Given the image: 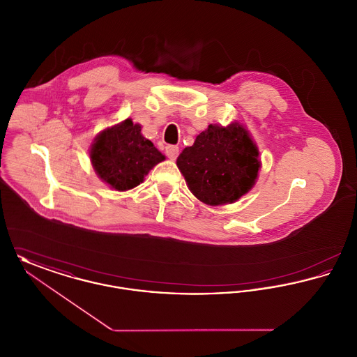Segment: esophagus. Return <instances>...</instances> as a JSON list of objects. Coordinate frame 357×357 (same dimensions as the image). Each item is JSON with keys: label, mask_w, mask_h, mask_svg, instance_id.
Wrapping results in <instances>:
<instances>
[{"label": "esophagus", "mask_w": 357, "mask_h": 357, "mask_svg": "<svg viewBox=\"0 0 357 357\" xmlns=\"http://www.w3.org/2000/svg\"><path fill=\"white\" fill-rule=\"evenodd\" d=\"M166 155H167L170 159H176V156L179 155V147H178V146L169 144V146L166 147Z\"/></svg>", "instance_id": "obj_1"}]
</instances>
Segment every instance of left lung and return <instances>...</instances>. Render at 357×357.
<instances>
[{
	"instance_id": "8db88e82",
	"label": "left lung",
	"mask_w": 357,
	"mask_h": 357,
	"mask_svg": "<svg viewBox=\"0 0 357 357\" xmlns=\"http://www.w3.org/2000/svg\"><path fill=\"white\" fill-rule=\"evenodd\" d=\"M190 191L204 204H233L255 185L259 160L242 126L210 124L176 159Z\"/></svg>"
}]
</instances>
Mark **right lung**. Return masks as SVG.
<instances>
[{
    "mask_svg": "<svg viewBox=\"0 0 357 357\" xmlns=\"http://www.w3.org/2000/svg\"><path fill=\"white\" fill-rule=\"evenodd\" d=\"M132 120L104 130L91 149V162L105 183L118 191L140 185L155 165L165 160L151 140L140 134Z\"/></svg>",
    "mask_w": 357,
    "mask_h": 357,
    "instance_id": "add662e5",
    "label": "right lung"
}]
</instances>
